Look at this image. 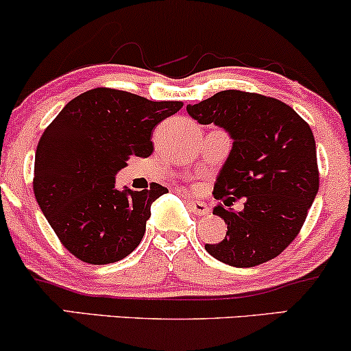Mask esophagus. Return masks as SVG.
<instances>
[{
	"instance_id": "esophagus-1",
	"label": "esophagus",
	"mask_w": 351,
	"mask_h": 351,
	"mask_svg": "<svg viewBox=\"0 0 351 351\" xmlns=\"http://www.w3.org/2000/svg\"><path fill=\"white\" fill-rule=\"evenodd\" d=\"M188 206H189V211L195 213L196 216H206L209 215V208L206 203H203V201H195L189 198L188 199Z\"/></svg>"
}]
</instances>
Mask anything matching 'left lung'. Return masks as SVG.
I'll list each match as a JSON object with an SVG mask.
<instances>
[{
    "label": "left lung",
    "mask_w": 351,
    "mask_h": 351,
    "mask_svg": "<svg viewBox=\"0 0 351 351\" xmlns=\"http://www.w3.org/2000/svg\"><path fill=\"white\" fill-rule=\"evenodd\" d=\"M199 123L229 132L232 150L215 183L221 203L213 215L228 232L204 249L221 263L254 267L274 259L295 239L318 191L315 138L287 104L256 92L223 90L186 107ZM245 198L237 213L230 204Z\"/></svg>",
    "instance_id": "obj_1"
}]
</instances>
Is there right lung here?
Returning a JSON list of instances; mask_svg holds the SVG:
<instances>
[{"mask_svg": "<svg viewBox=\"0 0 351 351\" xmlns=\"http://www.w3.org/2000/svg\"><path fill=\"white\" fill-rule=\"evenodd\" d=\"M183 102H153L97 87L72 99L44 130L36 148V201L60 244L94 265L122 261L143 239L150 206L168 189L115 188L130 156L148 158L152 135Z\"/></svg>", "mask_w": 351, "mask_h": 351, "instance_id": "right-lung-1", "label": "right lung"}]
</instances>
